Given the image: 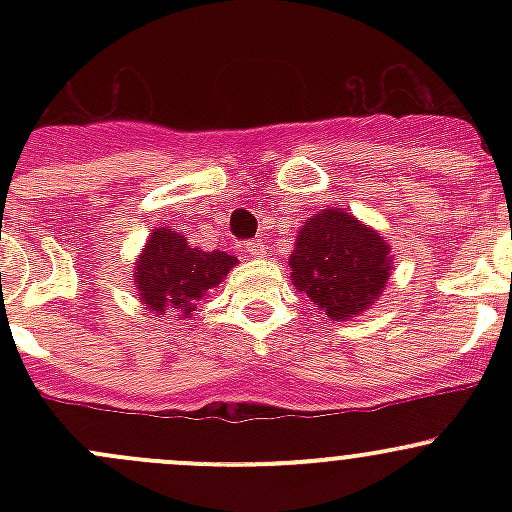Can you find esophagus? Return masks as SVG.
Wrapping results in <instances>:
<instances>
[{
  "label": "esophagus",
  "instance_id": "esophagus-1",
  "mask_svg": "<svg viewBox=\"0 0 512 512\" xmlns=\"http://www.w3.org/2000/svg\"><path fill=\"white\" fill-rule=\"evenodd\" d=\"M242 252H245L247 257H265L267 255V250H265V245H262V240L242 242Z\"/></svg>",
  "mask_w": 512,
  "mask_h": 512
}]
</instances>
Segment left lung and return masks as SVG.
<instances>
[{"instance_id": "obj_1", "label": "left lung", "mask_w": 512, "mask_h": 512, "mask_svg": "<svg viewBox=\"0 0 512 512\" xmlns=\"http://www.w3.org/2000/svg\"><path fill=\"white\" fill-rule=\"evenodd\" d=\"M391 247L376 230L327 208L312 215L294 240L292 282L334 322L366 312L391 277Z\"/></svg>"}]
</instances>
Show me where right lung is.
<instances>
[{"label": "right lung", "instance_id": "add662e5", "mask_svg": "<svg viewBox=\"0 0 512 512\" xmlns=\"http://www.w3.org/2000/svg\"><path fill=\"white\" fill-rule=\"evenodd\" d=\"M235 265L237 257L227 252H203L190 247L180 232L156 227L143 245L133 280L138 299L153 314L190 317L208 289L218 287Z\"/></svg>", "mask_w": 512, "mask_h": 512}]
</instances>
